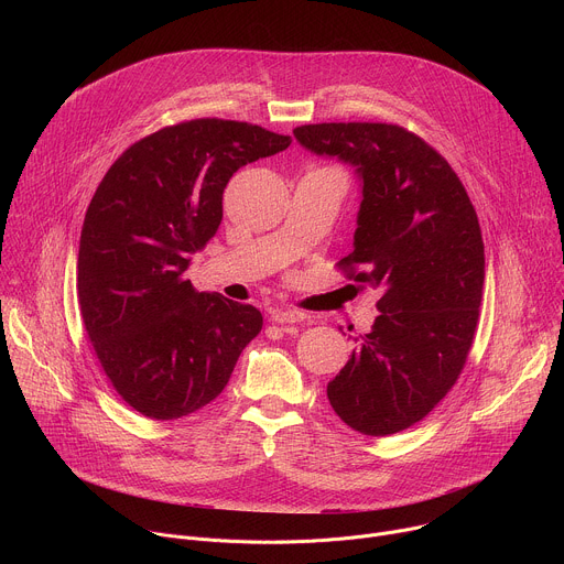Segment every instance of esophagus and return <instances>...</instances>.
<instances>
[{
  "label": "esophagus",
  "instance_id": "34e87169",
  "mask_svg": "<svg viewBox=\"0 0 564 564\" xmlns=\"http://www.w3.org/2000/svg\"><path fill=\"white\" fill-rule=\"evenodd\" d=\"M307 318L305 312H299V310H274L272 312V321L274 324H303V321Z\"/></svg>",
  "mask_w": 564,
  "mask_h": 564
}]
</instances>
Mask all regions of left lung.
Masks as SVG:
<instances>
[{
	"instance_id": "1",
	"label": "left lung",
	"mask_w": 564,
	"mask_h": 564,
	"mask_svg": "<svg viewBox=\"0 0 564 564\" xmlns=\"http://www.w3.org/2000/svg\"><path fill=\"white\" fill-rule=\"evenodd\" d=\"M294 138L355 167V250L337 268L381 292L372 330L328 383L330 406L364 435L406 431L446 397L473 346L485 288L475 207L446 160L404 127L321 122Z\"/></svg>"
}]
</instances>
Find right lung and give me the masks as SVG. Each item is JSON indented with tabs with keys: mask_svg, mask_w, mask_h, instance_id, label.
<instances>
[{
	"mask_svg": "<svg viewBox=\"0 0 564 564\" xmlns=\"http://www.w3.org/2000/svg\"><path fill=\"white\" fill-rule=\"evenodd\" d=\"M290 142L198 118L133 142L98 185L79 236V312L105 375L144 417L207 406L261 333L254 305L196 292L185 272L218 231L229 178Z\"/></svg>",
	"mask_w": 564,
	"mask_h": 564,
	"instance_id": "obj_1",
	"label": "right lung"
}]
</instances>
